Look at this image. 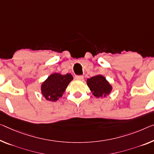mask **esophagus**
Returning a JSON list of instances; mask_svg holds the SVG:
<instances>
[{
  "instance_id": "obj_1",
  "label": "esophagus",
  "mask_w": 154,
  "mask_h": 154,
  "mask_svg": "<svg viewBox=\"0 0 154 154\" xmlns=\"http://www.w3.org/2000/svg\"><path fill=\"white\" fill-rule=\"evenodd\" d=\"M83 78H84L83 75H78L75 76V80H82V79H83Z\"/></svg>"
}]
</instances>
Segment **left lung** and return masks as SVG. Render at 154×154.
I'll use <instances>...</instances> for the list:
<instances>
[{
  "label": "left lung",
  "instance_id": "obj_1",
  "mask_svg": "<svg viewBox=\"0 0 154 154\" xmlns=\"http://www.w3.org/2000/svg\"><path fill=\"white\" fill-rule=\"evenodd\" d=\"M87 82L94 96L97 98L109 95L112 89L105 78L101 75H97L87 79Z\"/></svg>",
  "mask_w": 154,
  "mask_h": 154
}]
</instances>
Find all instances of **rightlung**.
<instances>
[{
	"label": "right lung",
	"instance_id": "1",
	"mask_svg": "<svg viewBox=\"0 0 154 154\" xmlns=\"http://www.w3.org/2000/svg\"><path fill=\"white\" fill-rule=\"evenodd\" d=\"M73 80L70 74L61 75L54 73L47 78L41 86V92L46 100L56 101L62 97L67 85Z\"/></svg>",
	"mask_w": 154,
	"mask_h": 154
}]
</instances>
